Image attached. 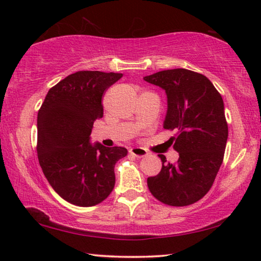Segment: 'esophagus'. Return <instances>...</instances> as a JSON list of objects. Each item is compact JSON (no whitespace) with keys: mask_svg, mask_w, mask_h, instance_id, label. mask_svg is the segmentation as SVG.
<instances>
[{"mask_svg":"<svg viewBox=\"0 0 261 261\" xmlns=\"http://www.w3.org/2000/svg\"><path fill=\"white\" fill-rule=\"evenodd\" d=\"M129 152L132 154V155H135L136 158H144L148 154L146 149H144L141 147H134V148H131Z\"/></svg>","mask_w":261,"mask_h":261,"instance_id":"1","label":"esophagus"}]
</instances>
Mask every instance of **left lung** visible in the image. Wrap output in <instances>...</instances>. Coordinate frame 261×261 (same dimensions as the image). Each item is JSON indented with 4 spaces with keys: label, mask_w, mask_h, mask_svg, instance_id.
I'll return each mask as SVG.
<instances>
[{
    "label": "left lung",
    "mask_w": 261,
    "mask_h": 261,
    "mask_svg": "<svg viewBox=\"0 0 261 261\" xmlns=\"http://www.w3.org/2000/svg\"><path fill=\"white\" fill-rule=\"evenodd\" d=\"M145 81L166 91L168 110L165 130L179 154L175 163L162 161L161 171L147 178L154 198L169 206L194 204L210 191L222 165L228 124L222 96L204 74L187 69L163 70Z\"/></svg>",
    "instance_id": "obj_1"
}]
</instances>
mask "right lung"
I'll list each match as a JSON object with an SVG mask.
<instances>
[{"label":"right lung","mask_w":261,"mask_h":261,"mask_svg":"<svg viewBox=\"0 0 261 261\" xmlns=\"http://www.w3.org/2000/svg\"><path fill=\"white\" fill-rule=\"evenodd\" d=\"M122 73L77 71L53 86L38 113L37 152L55 192L76 206L103 201L115 187L114 167L127 151L90 144L93 123L103 116L106 90Z\"/></svg>","instance_id":"obj_1"}]
</instances>
